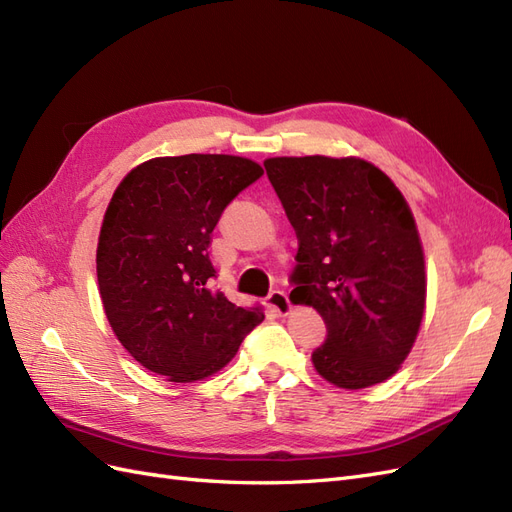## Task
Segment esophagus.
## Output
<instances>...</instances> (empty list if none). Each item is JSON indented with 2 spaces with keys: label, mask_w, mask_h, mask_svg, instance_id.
Masks as SVG:
<instances>
[{
  "label": "esophagus",
  "mask_w": 512,
  "mask_h": 512,
  "mask_svg": "<svg viewBox=\"0 0 512 512\" xmlns=\"http://www.w3.org/2000/svg\"><path fill=\"white\" fill-rule=\"evenodd\" d=\"M267 305L273 309L277 316H288L292 303L288 299V294L284 290H273L269 297H267Z\"/></svg>",
  "instance_id": "1"
}]
</instances>
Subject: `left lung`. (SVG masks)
<instances>
[{
    "mask_svg": "<svg viewBox=\"0 0 512 512\" xmlns=\"http://www.w3.org/2000/svg\"><path fill=\"white\" fill-rule=\"evenodd\" d=\"M265 168L297 232L292 303L314 307L327 342L318 374L339 389L389 380L421 329L425 256L404 194L361 158H269Z\"/></svg>",
    "mask_w": 512,
    "mask_h": 512,
    "instance_id": "1",
    "label": "left lung"
}]
</instances>
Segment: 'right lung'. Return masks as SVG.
<instances>
[{"label": "right lung", "instance_id": "obj_1", "mask_svg": "<svg viewBox=\"0 0 512 512\" xmlns=\"http://www.w3.org/2000/svg\"><path fill=\"white\" fill-rule=\"evenodd\" d=\"M260 177L247 158L188 153L138 164L117 185L96 252L100 297L121 346L153 374L203 380L265 318L213 286L209 258L222 211Z\"/></svg>", "mask_w": 512, "mask_h": 512}]
</instances>
